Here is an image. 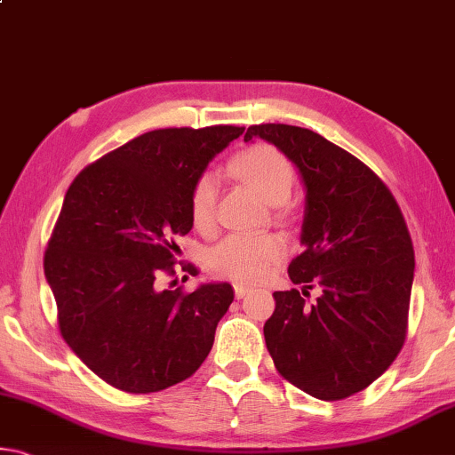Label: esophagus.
Here are the masks:
<instances>
[{
  "label": "esophagus",
  "instance_id": "esophagus-1",
  "mask_svg": "<svg viewBox=\"0 0 455 455\" xmlns=\"http://www.w3.org/2000/svg\"><path fill=\"white\" fill-rule=\"evenodd\" d=\"M234 292H235V299H243L248 295V292H251V286H246V284H234Z\"/></svg>",
  "mask_w": 455,
  "mask_h": 455
}]
</instances>
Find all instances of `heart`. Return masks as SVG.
<instances>
[{
  "label": "heart",
  "instance_id": "b5f03b06",
  "mask_svg": "<svg viewBox=\"0 0 455 455\" xmlns=\"http://www.w3.org/2000/svg\"><path fill=\"white\" fill-rule=\"evenodd\" d=\"M229 169L256 191L268 205H283L295 188V171L283 152L268 144H254L235 155ZM218 179L201 172L191 188V220L195 228L209 229L213 223ZM284 254V243L272 234H232L212 250V267L221 276L237 283H256L268 275L270 267Z\"/></svg>",
  "mask_w": 455,
  "mask_h": 455
}]
</instances>
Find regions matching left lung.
<instances>
[{
    "instance_id": "obj_1",
    "label": "left lung",
    "mask_w": 455,
    "mask_h": 455,
    "mask_svg": "<svg viewBox=\"0 0 455 455\" xmlns=\"http://www.w3.org/2000/svg\"><path fill=\"white\" fill-rule=\"evenodd\" d=\"M295 164L305 188L303 254L289 267L300 291H276L264 339L286 380L319 401L347 398L387 372L401 352L415 251L387 185L315 132L250 125ZM322 295L306 303L308 289Z\"/></svg>"
}]
</instances>
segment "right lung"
Returning a JSON list of instances; mask_svg holds the SVG:
<instances>
[{
  "label": "right lung",
  "mask_w": 455,
  "mask_h": 455,
  "mask_svg": "<svg viewBox=\"0 0 455 455\" xmlns=\"http://www.w3.org/2000/svg\"><path fill=\"white\" fill-rule=\"evenodd\" d=\"M242 132L235 125L146 132L68 187L44 276L62 338L111 387L158 393L188 379L212 352L234 300L232 284L201 283L183 295L160 291L156 281L172 270L174 240L193 228V183Z\"/></svg>",
  "instance_id": "add662e5"
}]
</instances>
